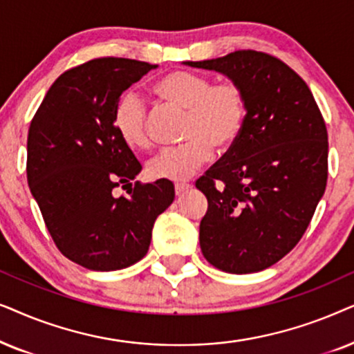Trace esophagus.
Listing matches in <instances>:
<instances>
[{
    "mask_svg": "<svg viewBox=\"0 0 354 354\" xmlns=\"http://www.w3.org/2000/svg\"><path fill=\"white\" fill-rule=\"evenodd\" d=\"M189 189H191V185H185V183H178V185H174V192H176V196L185 194V192Z\"/></svg>",
    "mask_w": 354,
    "mask_h": 354,
    "instance_id": "34e87169",
    "label": "esophagus"
}]
</instances>
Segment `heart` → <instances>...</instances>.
Returning a JSON list of instances; mask_svg holds the SVG:
<instances>
[{"label":"heart","mask_w":354,"mask_h":354,"mask_svg":"<svg viewBox=\"0 0 354 354\" xmlns=\"http://www.w3.org/2000/svg\"><path fill=\"white\" fill-rule=\"evenodd\" d=\"M153 92L168 105L186 111L181 133L186 142L162 150L147 163V171L155 180H189L209 160L212 150L225 152L241 134L246 98L234 81L214 84L204 74L174 71L155 84ZM113 128L131 149L149 147L147 108L134 91L118 98Z\"/></svg>","instance_id":"obj_1"}]
</instances>
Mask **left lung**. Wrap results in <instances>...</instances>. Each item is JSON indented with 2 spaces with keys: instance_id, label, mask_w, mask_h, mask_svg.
Instances as JSON below:
<instances>
[{
  "instance_id": "obj_1",
  "label": "left lung",
  "mask_w": 354,
  "mask_h": 354,
  "mask_svg": "<svg viewBox=\"0 0 354 354\" xmlns=\"http://www.w3.org/2000/svg\"><path fill=\"white\" fill-rule=\"evenodd\" d=\"M239 84L246 116L236 142L196 181L209 202L204 257L228 273H252L285 257L303 236L327 186V128L306 82L262 51L186 61Z\"/></svg>"
}]
</instances>
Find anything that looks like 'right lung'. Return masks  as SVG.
I'll return each instance as SVG.
<instances>
[{"mask_svg": "<svg viewBox=\"0 0 354 354\" xmlns=\"http://www.w3.org/2000/svg\"><path fill=\"white\" fill-rule=\"evenodd\" d=\"M157 64L97 58L66 71L46 92L27 138V181L61 254L111 272L149 251L157 216L174 201L168 180L134 183L142 165L113 128L126 88ZM131 187L116 198L114 187Z\"/></svg>", "mask_w": 354, "mask_h": 354, "instance_id": "right-lung-1", "label": "right lung"}]
</instances>
